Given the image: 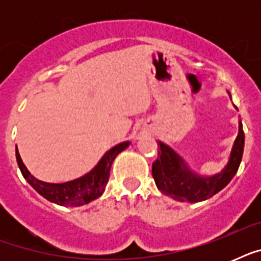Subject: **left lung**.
Listing matches in <instances>:
<instances>
[{"label": "left lung", "mask_w": 261, "mask_h": 261, "mask_svg": "<svg viewBox=\"0 0 261 261\" xmlns=\"http://www.w3.org/2000/svg\"><path fill=\"white\" fill-rule=\"evenodd\" d=\"M243 124L240 122L239 135L236 138L234 146L231 150L230 160L226 168L221 173L213 177H200L191 173L173 150L165 146L164 143H157L160 147L159 157L153 163L151 174L155 184L163 194L176 199L178 202L196 203L206 200L213 195L225 188L237 173L244 153Z\"/></svg>", "instance_id": "obj_1"}]
</instances>
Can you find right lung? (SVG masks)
<instances>
[{
	"mask_svg": "<svg viewBox=\"0 0 261 261\" xmlns=\"http://www.w3.org/2000/svg\"><path fill=\"white\" fill-rule=\"evenodd\" d=\"M130 142H123L112 147L104 154L97 167L93 171L83 176V177L75 178L73 181L62 182V184H53V182H44L39 178L34 177L27 169L21 157L16 151V160H17L18 168L21 171L22 176L43 198L50 200L53 203L61 204V206H83L87 203L97 199L106 190L107 182L110 178L111 165L114 163L115 157L126 149Z\"/></svg>",
	"mask_w": 261,
	"mask_h": 261,
	"instance_id": "obj_1",
	"label": "right lung"
}]
</instances>
